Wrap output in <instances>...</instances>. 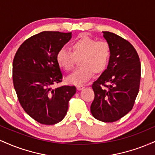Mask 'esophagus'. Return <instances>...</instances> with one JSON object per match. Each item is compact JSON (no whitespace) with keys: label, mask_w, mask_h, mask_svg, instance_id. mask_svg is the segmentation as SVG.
I'll return each mask as SVG.
<instances>
[{"label":"esophagus","mask_w":155,"mask_h":155,"mask_svg":"<svg viewBox=\"0 0 155 155\" xmlns=\"http://www.w3.org/2000/svg\"><path fill=\"white\" fill-rule=\"evenodd\" d=\"M84 88V86H83V85H78V86L76 87V89H77L78 90H83Z\"/></svg>","instance_id":"obj_1"}]
</instances>
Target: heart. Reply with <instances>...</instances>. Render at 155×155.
Listing matches in <instances>:
<instances>
[{
	"instance_id": "b5f03b06",
	"label": "heart",
	"mask_w": 155,
	"mask_h": 155,
	"mask_svg": "<svg viewBox=\"0 0 155 155\" xmlns=\"http://www.w3.org/2000/svg\"><path fill=\"white\" fill-rule=\"evenodd\" d=\"M71 51L61 48L56 54V61L63 70L69 71L74 67L75 58H79V68L67 77V81L81 85L92 78L93 73L101 74L107 68L111 57V48L106 41H96L87 35H81L71 44Z\"/></svg>"
}]
</instances>
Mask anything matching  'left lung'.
I'll return each instance as SVG.
<instances>
[{
  "label": "left lung",
  "instance_id": "obj_1",
  "mask_svg": "<svg viewBox=\"0 0 155 155\" xmlns=\"http://www.w3.org/2000/svg\"><path fill=\"white\" fill-rule=\"evenodd\" d=\"M103 33L111 48V57L107 68L92 85L95 98L90 111L97 120L113 122L133 108L139 90L140 63L127 40L111 32Z\"/></svg>",
  "mask_w": 155,
  "mask_h": 155
}]
</instances>
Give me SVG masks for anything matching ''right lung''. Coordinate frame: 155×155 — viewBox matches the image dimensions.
<instances>
[{"label":"right lung","instance_id":"obj_1","mask_svg":"<svg viewBox=\"0 0 155 155\" xmlns=\"http://www.w3.org/2000/svg\"><path fill=\"white\" fill-rule=\"evenodd\" d=\"M71 36V33L41 32L25 41L14 58L13 83L18 100L41 124L51 125L63 120L76 92L75 86L51 87L63 78L57 52Z\"/></svg>","mask_w":155,"mask_h":155}]
</instances>
